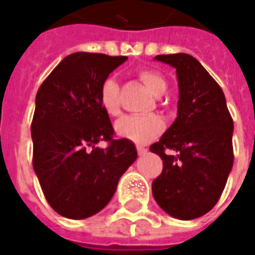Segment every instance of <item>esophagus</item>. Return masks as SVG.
I'll return each mask as SVG.
<instances>
[{"label": "esophagus", "mask_w": 255, "mask_h": 255, "mask_svg": "<svg viewBox=\"0 0 255 255\" xmlns=\"http://www.w3.org/2000/svg\"><path fill=\"white\" fill-rule=\"evenodd\" d=\"M136 150H138V154H139V156H143V154H146V152H147V149H146V147H142V146H138Z\"/></svg>", "instance_id": "esophagus-1"}]
</instances>
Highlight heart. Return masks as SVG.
I'll list each match as a JSON object with an SVG mask.
<instances>
[{
  "instance_id": "obj_1",
  "label": "heart",
  "mask_w": 255,
  "mask_h": 255,
  "mask_svg": "<svg viewBox=\"0 0 255 255\" xmlns=\"http://www.w3.org/2000/svg\"><path fill=\"white\" fill-rule=\"evenodd\" d=\"M140 81L145 84L147 90L153 95L160 97L167 90V80L161 74L152 69H140L138 72ZM119 83L115 77H108L103 80L101 90H99V102L106 115L115 116L120 115V105H119ZM116 132L119 136L126 138L135 142V143H147L156 136H158L164 123L161 117L157 115L149 116H126L116 123Z\"/></svg>"
}]
</instances>
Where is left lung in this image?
Here are the masks:
<instances>
[{"mask_svg":"<svg viewBox=\"0 0 255 255\" xmlns=\"http://www.w3.org/2000/svg\"><path fill=\"white\" fill-rule=\"evenodd\" d=\"M177 70L175 122L150 152L163 160L152 183L154 200L178 220H195L220 200L233 165V120L214 78L188 53L157 55ZM171 150L172 153L165 152Z\"/></svg>","mask_w":255,"mask_h":255,"instance_id":"left-lung-1","label":"left lung"}]
</instances>
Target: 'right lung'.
<instances>
[{"mask_svg": "<svg viewBox=\"0 0 255 255\" xmlns=\"http://www.w3.org/2000/svg\"><path fill=\"white\" fill-rule=\"evenodd\" d=\"M127 56L76 52L41 84L31 123L33 168L49 206L62 217L84 220L113 197L119 179L136 160L129 139H113L99 102L103 80ZM101 140L110 142L98 148Z\"/></svg>", "mask_w": 255, "mask_h": 255, "instance_id": "obj_1", "label": "right lung"}]
</instances>
